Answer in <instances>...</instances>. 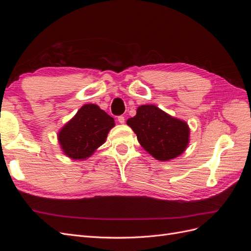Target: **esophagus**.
Segmentation results:
<instances>
[{
  "instance_id": "esophagus-1",
  "label": "esophagus",
  "mask_w": 251,
  "mask_h": 251,
  "mask_svg": "<svg viewBox=\"0 0 251 251\" xmlns=\"http://www.w3.org/2000/svg\"><path fill=\"white\" fill-rule=\"evenodd\" d=\"M125 121H126V119H125V117H124V116H118V123H119V124L124 125V124H125Z\"/></svg>"
}]
</instances>
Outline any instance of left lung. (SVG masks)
Listing matches in <instances>:
<instances>
[{
  "label": "left lung",
  "instance_id": "left-lung-1",
  "mask_svg": "<svg viewBox=\"0 0 251 251\" xmlns=\"http://www.w3.org/2000/svg\"><path fill=\"white\" fill-rule=\"evenodd\" d=\"M126 125L137 135L140 146L159 161H169L183 154L189 143V126L154 104L138 107Z\"/></svg>",
  "mask_w": 251,
  "mask_h": 251
}]
</instances>
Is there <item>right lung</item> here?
I'll return each mask as SVG.
<instances>
[{"label": "right lung", "instance_id": "right-lung-1", "mask_svg": "<svg viewBox=\"0 0 251 251\" xmlns=\"http://www.w3.org/2000/svg\"><path fill=\"white\" fill-rule=\"evenodd\" d=\"M114 118L97 104L87 103L60 128L57 140L63 153L74 160H85L105 142Z\"/></svg>", "mask_w": 251, "mask_h": 251}]
</instances>
